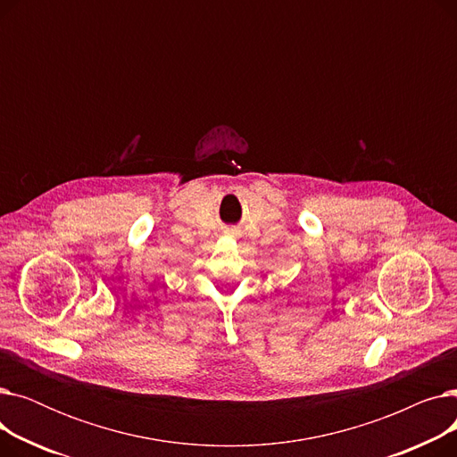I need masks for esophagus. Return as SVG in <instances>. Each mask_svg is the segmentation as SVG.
<instances>
[{
  "label": "esophagus",
  "instance_id": "34e87169",
  "mask_svg": "<svg viewBox=\"0 0 457 457\" xmlns=\"http://www.w3.org/2000/svg\"><path fill=\"white\" fill-rule=\"evenodd\" d=\"M226 235H228V237H233V238H235V237H237V229H226Z\"/></svg>",
  "mask_w": 457,
  "mask_h": 457
}]
</instances>
